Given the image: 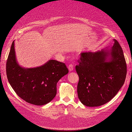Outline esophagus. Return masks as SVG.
<instances>
[{
  "instance_id": "1",
  "label": "esophagus",
  "mask_w": 132,
  "mask_h": 132,
  "mask_svg": "<svg viewBox=\"0 0 132 132\" xmlns=\"http://www.w3.org/2000/svg\"><path fill=\"white\" fill-rule=\"evenodd\" d=\"M74 70V65L73 64H70L68 66V70L70 72Z\"/></svg>"
}]
</instances>
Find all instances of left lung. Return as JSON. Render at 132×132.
<instances>
[{"mask_svg": "<svg viewBox=\"0 0 132 132\" xmlns=\"http://www.w3.org/2000/svg\"><path fill=\"white\" fill-rule=\"evenodd\" d=\"M112 47L81 53L75 67L79 81L77 92L83 104L101 106L111 100L125 81L127 66L123 51L114 39Z\"/></svg>", "mask_w": 132, "mask_h": 132, "instance_id": "8db88e82", "label": "left lung"}]
</instances>
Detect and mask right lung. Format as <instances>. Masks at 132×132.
<instances>
[{
  "mask_svg": "<svg viewBox=\"0 0 132 132\" xmlns=\"http://www.w3.org/2000/svg\"><path fill=\"white\" fill-rule=\"evenodd\" d=\"M68 73L66 65L55 60L35 68L21 67L12 42L6 62L7 77L16 94L27 103L43 105L51 102L56 95L57 82Z\"/></svg>",
  "mask_w": 132,
  "mask_h": 132,
  "instance_id": "1",
  "label": "right lung"
}]
</instances>
